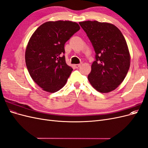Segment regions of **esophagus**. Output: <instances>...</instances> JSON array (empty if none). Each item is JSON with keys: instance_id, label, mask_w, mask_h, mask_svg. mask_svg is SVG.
I'll list each match as a JSON object with an SVG mask.
<instances>
[{"instance_id": "1", "label": "esophagus", "mask_w": 148, "mask_h": 148, "mask_svg": "<svg viewBox=\"0 0 148 148\" xmlns=\"http://www.w3.org/2000/svg\"><path fill=\"white\" fill-rule=\"evenodd\" d=\"M74 66L76 67V68H78V67L81 66V64H75Z\"/></svg>"}]
</instances>
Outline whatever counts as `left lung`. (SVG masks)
<instances>
[{
	"label": "left lung",
	"instance_id": "obj_1",
	"mask_svg": "<svg viewBox=\"0 0 148 148\" xmlns=\"http://www.w3.org/2000/svg\"><path fill=\"white\" fill-rule=\"evenodd\" d=\"M79 24L86 32L96 52L88 79L102 93L114 91L123 82L130 66V55L123 35L114 25L97 21Z\"/></svg>",
	"mask_w": 148,
	"mask_h": 148
}]
</instances>
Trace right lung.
Here are the masks:
<instances>
[{
	"label": "right lung",
	"mask_w": 148,
	"mask_h": 148,
	"mask_svg": "<svg viewBox=\"0 0 148 148\" xmlns=\"http://www.w3.org/2000/svg\"><path fill=\"white\" fill-rule=\"evenodd\" d=\"M79 29L76 22L47 21L31 36L25 51L26 65L44 91L55 92L65 86L73 69L66 64L64 46Z\"/></svg>",
	"instance_id": "1"
}]
</instances>
